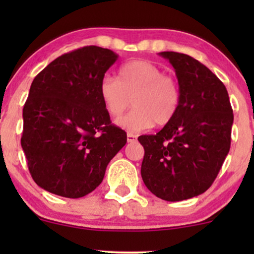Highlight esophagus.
Returning <instances> with one entry per match:
<instances>
[{"label":"esophagus","instance_id":"obj_1","mask_svg":"<svg viewBox=\"0 0 254 254\" xmlns=\"http://www.w3.org/2000/svg\"><path fill=\"white\" fill-rule=\"evenodd\" d=\"M127 142H133V141H136V138H137V136L135 135V133H127Z\"/></svg>","mask_w":254,"mask_h":254}]
</instances>
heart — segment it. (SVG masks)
Listing matches in <instances>:
<instances>
[{
    "mask_svg": "<svg viewBox=\"0 0 254 254\" xmlns=\"http://www.w3.org/2000/svg\"><path fill=\"white\" fill-rule=\"evenodd\" d=\"M99 95L111 118L118 119L131 106L127 116L117 124L130 132L149 129L154 124L166 125L176 117L180 106L179 82L156 64L133 60L119 68L117 78L103 77Z\"/></svg>",
    "mask_w": 254,
    "mask_h": 254,
    "instance_id": "heart-1",
    "label": "heart"
}]
</instances>
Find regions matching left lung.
Instances as JSON below:
<instances>
[{"instance_id": "8db88e82", "label": "left lung", "mask_w": 254, "mask_h": 254, "mask_svg": "<svg viewBox=\"0 0 254 254\" xmlns=\"http://www.w3.org/2000/svg\"><path fill=\"white\" fill-rule=\"evenodd\" d=\"M182 92L176 117L156 135H142L141 176L151 193L179 202L212 185L229 153L233 110L224 84L204 64L179 52H160Z\"/></svg>"}]
</instances>
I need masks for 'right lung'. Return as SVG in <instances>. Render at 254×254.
<instances>
[{
    "mask_svg": "<svg viewBox=\"0 0 254 254\" xmlns=\"http://www.w3.org/2000/svg\"><path fill=\"white\" fill-rule=\"evenodd\" d=\"M118 56L84 46L56 58L34 77L22 117L21 147L38 186L80 198L103 182L127 132L112 124L99 84Z\"/></svg>",
    "mask_w": 254,
    "mask_h": 254,
    "instance_id": "1",
    "label": "right lung"
}]
</instances>
